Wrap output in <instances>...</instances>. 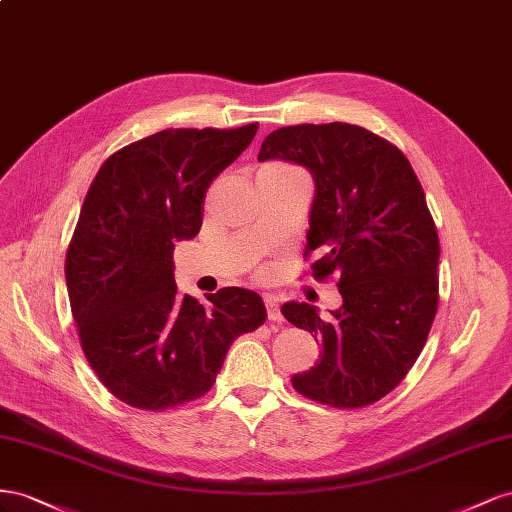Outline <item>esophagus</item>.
Here are the masks:
<instances>
[{
    "mask_svg": "<svg viewBox=\"0 0 512 512\" xmlns=\"http://www.w3.org/2000/svg\"><path fill=\"white\" fill-rule=\"evenodd\" d=\"M266 309H268V319L270 321H283V313L279 309V304L272 298H266Z\"/></svg>",
    "mask_w": 512,
    "mask_h": 512,
    "instance_id": "esophagus-1",
    "label": "esophagus"
}]
</instances>
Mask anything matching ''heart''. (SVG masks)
Segmentation results:
<instances>
[{
	"label": "heart",
	"instance_id": "heart-1",
	"mask_svg": "<svg viewBox=\"0 0 512 512\" xmlns=\"http://www.w3.org/2000/svg\"><path fill=\"white\" fill-rule=\"evenodd\" d=\"M268 169H279V171H291V173H294V171H298V169H294V167H291V165H268Z\"/></svg>",
	"mask_w": 512,
	"mask_h": 512
}]
</instances>
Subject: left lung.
<instances>
[{
    "mask_svg": "<svg viewBox=\"0 0 512 512\" xmlns=\"http://www.w3.org/2000/svg\"><path fill=\"white\" fill-rule=\"evenodd\" d=\"M304 165L315 180L304 259L315 281L334 279L339 311L287 302L289 324L321 345L311 371L291 377L302 397L360 410L397 388L427 343L440 302V240L405 154L371 130L296 124L270 133L257 160Z\"/></svg>",
    "mask_w": 512,
    "mask_h": 512,
    "instance_id": "obj_1",
    "label": "left lung"
}]
</instances>
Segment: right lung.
I'll list each match as a JSON object with an SVG mask.
<instances>
[{
  "label": "right lung",
  "mask_w": 512,
  "mask_h": 512,
  "mask_svg": "<svg viewBox=\"0 0 512 512\" xmlns=\"http://www.w3.org/2000/svg\"><path fill=\"white\" fill-rule=\"evenodd\" d=\"M259 124L167 128L100 165L66 253L81 349L113 397L165 412L206 394L231 343L266 321L255 291L223 287L208 304L180 294L173 248L201 229L210 182Z\"/></svg>",
  "instance_id": "right-lung-1"
}]
</instances>
